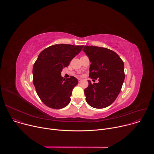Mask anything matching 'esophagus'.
Returning a JSON list of instances; mask_svg holds the SVG:
<instances>
[{
  "label": "esophagus",
  "instance_id": "obj_1",
  "mask_svg": "<svg viewBox=\"0 0 154 154\" xmlns=\"http://www.w3.org/2000/svg\"><path fill=\"white\" fill-rule=\"evenodd\" d=\"M78 80H79V82H81L83 80H82V79H78Z\"/></svg>",
  "mask_w": 154,
  "mask_h": 154
}]
</instances>
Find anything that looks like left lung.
<instances>
[{"label":"left lung","instance_id":"1","mask_svg":"<svg viewBox=\"0 0 154 154\" xmlns=\"http://www.w3.org/2000/svg\"><path fill=\"white\" fill-rule=\"evenodd\" d=\"M83 51L91 63L90 77L98 79L85 89L86 101L91 106L103 108L110 105L117 98L125 79L123 61L114 51L106 48L85 46Z\"/></svg>","mask_w":154,"mask_h":154}]
</instances>
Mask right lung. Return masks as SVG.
<instances>
[{"mask_svg": "<svg viewBox=\"0 0 154 154\" xmlns=\"http://www.w3.org/2000/svg\"><path fill=\"white\" fill-rule=\"evenodd\" d=\"M83 48L58 44L39 54L33 68V83L39 97L48 106L60 109L69 103L72 90L79 82L73 76L63 79L61 72Z\"/></svg>", "mask_w": 154, "mask_h": 154, "instance_id": "right-lung-1", "label": "right lung"}]
</instances>
